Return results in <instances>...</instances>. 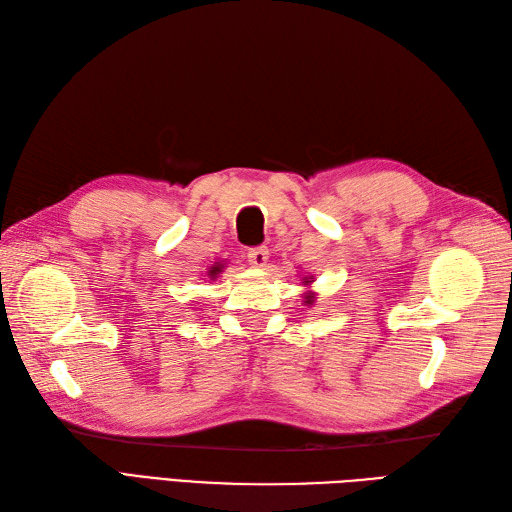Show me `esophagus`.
Masks as SVG:
<instances>
[{
	"label": "esophagus",
	"instance_id": "esophagus-1",
	"mask_svg": "<svg viewBox=\"0 0 512 512\" xmlns=\"http://www.w3.org/2000/svg\"><path fill=\"white\" fill-rule=\"evenodd\" d=\"M246 257H248V264H251V266L264 268L268 264L270 251H268V246H253V248H248Z\"/></svg>",
	"mask_w": 512,
	"mask_h": 512
}]
</instances>
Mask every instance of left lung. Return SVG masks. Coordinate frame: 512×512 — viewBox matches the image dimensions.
I'll return each mask as SVG.
<instances>
[{
	"mask_svg": "<svg viewBox=\"0 0 512 512\" xmlns=\"http://www.w3.org/2000/svg\"><path fill=\"white\" fill-rule=\"evenodd\" d=\"M305 283H309V281H305ZM311 300H313V298H311V296H307V303H309V305H311Z\"/></svg>",
	"mask_w": 512,
	"mask_h": 512,
	"instance_id": "8db88e82",
	"label": "left lung"
}]
</instances>
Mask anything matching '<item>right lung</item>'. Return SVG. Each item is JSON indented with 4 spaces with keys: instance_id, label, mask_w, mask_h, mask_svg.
Returning a JSON list of instances; mask_svg holds the SVG:
<instances>
[{
    "instance_id": "1",
    "label": "right lung",
    "mask_w": 512,
    "mask_h": 512,
    "mask_svg": "<svg viewBox=\"0 0 512 512\" xmlns=\"http://www.w3.org/2000/svg\"><path fill=\"white\" fill-rule=\"evenodd\" d=\"M216 270H218V268H214V270H209V274H212V277H214V274H216Z\"/></svg>"
}]
</instances>
